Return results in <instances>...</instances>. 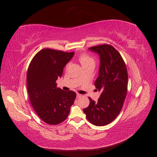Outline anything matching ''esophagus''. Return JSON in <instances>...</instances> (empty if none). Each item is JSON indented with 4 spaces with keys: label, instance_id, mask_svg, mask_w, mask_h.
<instances>
[{
    "label": "esophagus",
    "instance_id": "obj_1",
    "mask_svg": "<svg viewBox=\"0 0 157 157\" xmlns=\"http://www.w3.org/2000/svg\"><path fill=\"white\" fill-rule=\"evenodd\" d=\"M82 96V95L80 94H77V98H81Z\"/></svg>",
    "mask_w": 157,
    "mask_h": 157
}]
</instances>
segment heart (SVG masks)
Returning a JSON list of instances; mask_svg holds the SVG:
<instances>
[{
	"instance_id": "b5f03b06",
	"label": "heart",
	"mask_w": 157,
	"mask_h": 157,
	"mask_svg": "<svg viewBox=\"0 0 157 157\" xmlns=\"http://www.w3.org/2000/svg\"><path fill=\"white\" fill-rule=\"evenodd\" d=\"M79 61L81 63L82 65H85L90 63L94 64V59L91 56L86 54H80L79 56Z\"/></svg>"
}]
</instances>
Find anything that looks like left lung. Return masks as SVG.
Here are the masks:
<instances>
[{
  "instance_id": "obj_1",
  "label": "left lung",
  "mask_w": 157,
  "mask_h": 157,
  "mask_svg": "<svg viewBox=\"0 0 157 157\" xmlns=\"http://www.w3.org/2000/svg\"><path fill=\"white\" fill-rule=\"evenodd\" d=\"M88 49L100 59L94 85L101 94L97 102L89 98L90 105L83 111L92 124L104 126L115 120L121 111L127 93V69L121 55L111 45L104 44Z\"/></svg>"
}]
</instances>
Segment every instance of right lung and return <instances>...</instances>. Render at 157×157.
<instances>
[{
	"label": "right lung",
	"mask_w": 157,
	"mask_h": 157,
	"mask_svg": "<svg viewBox=\"0 0 157 157\" xmlns=\"http://www.w3.org/2000/svg\"><path fill=\"white\" fill-rule=\"evenodd\" d=\"M74 54V52L45 48L38 52L29 64L27 86L30 102L38 116L47 124L63 122L74 103L76 93L57 88L56 82Z\"/></svg>",
	"instance_id": "right-lung-1"
}]
</instances>
